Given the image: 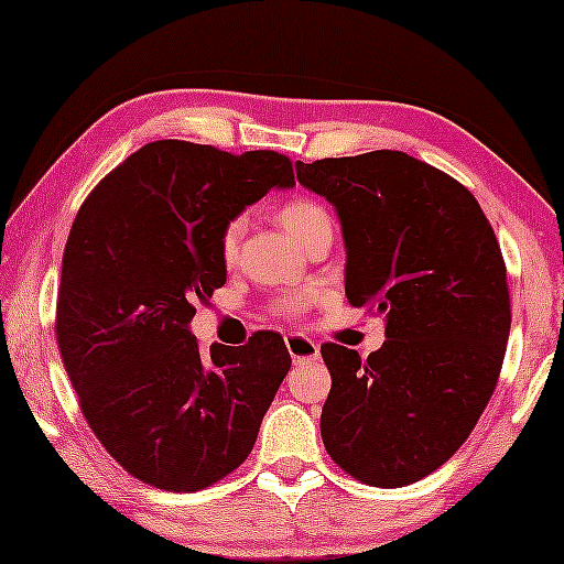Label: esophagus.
<instances>
[{"label": "esophagus", "mask_w": 564, "mask_h": 564, "mask_svg": "<svg viewBox=\"0 0 564 564\" xmlns=\"http://www.w3.org/2000/svg\"><path fill=\"white\" fill-rule=\"evenodd\" d=\"M284 344H288L290 357L295 361H307V359L321 357L318 344H315L313 338H307L305 334H290L288 338H284Z\"/></svg>", "instance_id": "esophagus-1"}]
</instances>
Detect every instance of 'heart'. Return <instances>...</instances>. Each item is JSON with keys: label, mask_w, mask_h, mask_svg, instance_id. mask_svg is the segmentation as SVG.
<instances>
[{"label": "heart", "mask_w": 564, "mask_h": 564, "mask_svg": "<svg viewBox=\"0 0 564 564\" xmlns=\"http://www.w3.org/2000/svg\"><path fill=\"white\" fill-rule=\"evenodd\" d=\"M280 220H282V226L297 238V241H303V238L311 234L313 228L321 226V223H330L326 207L315 203V199H307V197L290 199V203H284L280 207ZM241 234H243V218H230L226 226H223V230H220L223 257L234 259L238 241H241ZM315 303H318V292L300 290V292H292V295H288V297L276 300V311L284 315H300Z\"/></svg>", "instance_id": "heart-1"}]
</instances>
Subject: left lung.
I'll return each instance as SVG.
<instances>
[{"label": "left lung", "instance_id": "obj_1", "mask_svg": "<svg viewBox=\"0 0 564 564\" xmlns=\"http://www.w3.org/2000/svg\"><path fill=\"white\" fill-rule=\"evenodd\" d=\"M297 180L336 207L346 297L384 315L361 359L323 344L326 452L372 488H403L473 434L498 384L511 295L498 238L465 184L403 151L297 161Z\"/></svg>", "mask_w": 564, "mask_h": 564}]
</instances>
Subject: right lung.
I'll return each mask as SVG.
<instances>
[{"label": "right lung", "mask_w": 564, "mask_h": 564, "mask_svg": "<svg viewBox=\"0 0 564 564\" xmlns=\"http://www.w3.org/2000/svg\"><path fill=\"white\" fill-rule=\"evenodd\" d=\"M276 151L241 156L156 141L115 166L76 213L61 267L56 341L89 429L145 485L210 488L243 465L290 351L274 330L203 354L195 305L226 284L220 230L274 187Z\"/></svg>", "instance_id": "1"}]
</instances>
